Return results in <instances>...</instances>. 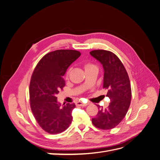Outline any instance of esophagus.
I'll return each instance as SVG.
<instances>
[{
  "mask_svg": "<svg viewBox=\"0 0 160 160\" xmlns=\"http://www.w3.org/2000/svg\"><path fill=\"white\" fill-rule=\"evenodd\" d=\"M76 105L77 106H81V107H85V106L88 105V104L80 102V101H79V102H77L76 103Z\"/></svg>",
  "mask_w": 160,
  "mask_h": 160,
  "instance_id": "1",
  "label": "esophagus"
}]
</instances>
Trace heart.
<instances>
[{
    "label": "heart",
    "mask_w": 160,
    "mask_h": 160,
    "mask_svg": "<svg viewBox=\"0 0 160 160\" xmlns=\"http://www.w3.org/2000/svg\"><path fill=\"white\" fill-rule=\"evenodd\" d=\"M84 68L85 71H89V70H91V69H98V67L95 65H94L93 63H91V62H85L84 64ZM69 77V72H67L65 75V78L68 79Z\"/></svg>",
    "instance_id": "1"
}]
</instances>
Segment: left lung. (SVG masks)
Masks as SVG:
<instances>
[{
	"mask_svg": "<svg viewBox=\"0 0 160 160\" xmlns=\"http://www.w3.org/2000/svg\"><path fill=\"white\" fill-rule=\"evenodd\" d=\"M90 55L103 65V88L110 99L108 108H100L92 123L100 129L115 128L126 115L132 99V89L128 72L118 57L105 50H94Z\"/></svg>",
	"mask_w": 160,
	"mask_h": 160,
	"instance_id": "obj_1",
	"label": "left lung"
}]
</instances>
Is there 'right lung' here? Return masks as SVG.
I'll list each match as a JSON object with an SVG mask.
<instances>
[{
  "label": "right lung",
  "instance_id": "right-lung-1",
  "mask_svg": "<svg viewBox=\"0 0 160 160\" xmlns=\"http://www.w3.org/2000/svg\"><path fill=\"white\" fill-rule=\"evenodd\" d=\"M75 50H56L47 53L38 62L31 76L29 98L31 111L45 132H63L72 122L75 103L61 106L57 94L65 86L62 77L67 68L80 57Z\"/></svg>",
  "mask_w": 160,
  "mask_h": 160
}]
</instances>
